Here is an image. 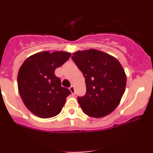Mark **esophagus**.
<instances>
[{
	"label": "esophagus",
	"instance_id": "34e87169",
	"mask_svg": "<svg viewBox=\"0 0 153 153\" xmlns=\"http://www.w3.org/2000/svg\"><path fill=\"white\" fill-rule=\"evenodd\" d=\"M70 92L72 93L73 95H74V94H75V89H74V86H70Z\"/></svg>",
	"mask_w": 153,
	"mask_h": 153
}]
</instances>
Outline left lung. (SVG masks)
I'll return each instance as SVG.
<instances>
[{
	"instance_id": "obj_1",
	"label": "left lung",
	"mask_w": 153,
	"mask_h": 153,
	"mask_svg": "<svg viewBox=\"0 0 153 153\" xmlns=\"http://www.w3.org/2000/svg\"><path fill=\"white\" fill-rule=\"evenodd\" d=\"M72 60L85 77L86 94L77 97L84 113L100 118L112 113L120 103L126 85L122 65L113 56L94 49L74 53Z\"/></svg>"
}]
</instances>
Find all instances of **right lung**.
Masks as SVG:
<instances>
[{
	"mask_svg": "<svg viewBox=\"0 0 153 153\" xmlns=\"http://www.w3.org/2000/svg\"><path fill=\"white\" fill-rule=\"evenodd\" d=\"M70 56L64 51H44L29 56L21 65L17 75L19 93L26 107L36 117L51 118L61 112L71 93L61 86L54 71Z\"/></svg>",
	"mask_w": 153,
	"mask_h": 153,
	"instance_id": "add662e5",
	"label": "right lung"
}]
</instances>
